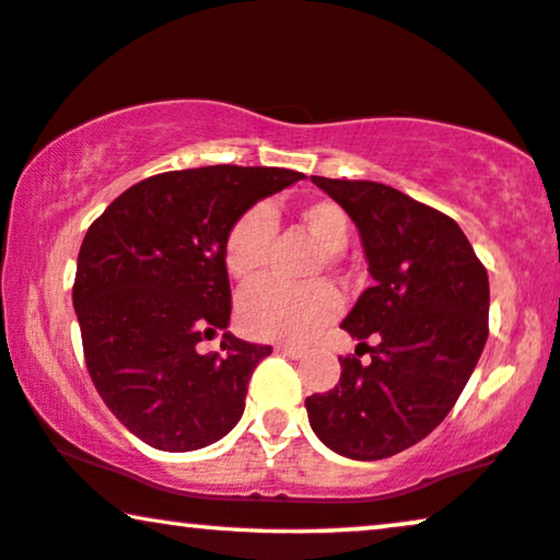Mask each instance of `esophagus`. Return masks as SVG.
I'll list each match as a JSON object with an SVG mask.
<instances>
[{
    "mask_svg": "<svg viewBox=\"0 0 560 560\" xmlns=\"http://www.w3.org/2000/svg\"><path fill=\"white\" fill-rule=\"evenodd\" d=\"M276 350H279V353H284V355H289V358H302L304 355V348H300V346H276Z\"/></svg>",
    "mask_w": 560,
    "mask_h": 560,
    "instance_id": "obj_1",
    "label": "esophagus"
}]
</instances>
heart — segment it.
I'll list each match as a JSON object with an SVG mask.
<instances>
[{"label": "heart", "instance_id": "obj_1", "mask_svg": "<svg viewBox=\"0 0 560 560\" xmlns=\"http://www.w3.org/2000/svg\"><path fill=\"white\" fill-rule=\"evenodd\" d=\"M302 225L317 237L325 248L323 264L338 268L342 248L350 237V220L340 205L330 199H315L300 207ZM276 233L273 212L266 205H256L237 214L222 241V264L230 279L250 284L264 271L268 250ZM340 312V296L327 281L292 287L281 281H260L237 300V323L243 332L258 340L302 342L332 323Z\"/></svg>", "mask_w": 560, "mask_h": 560}]
</instances>
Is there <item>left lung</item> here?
I'll use <instances>...</instances> for the list:
<instances>
[{
  "mask_svg": "<svg viewBox=\"0 0 560 560\" xmlns=\"http://www.w3.org/2000/svg\"><path fill=\"white\" fill-rule=\"evenodd\" d=\"M312 182L355 222L374 287L342 319L361 342L340 355V382L304 401L310 424L340 456L389 458L430 435L471 378L489 338V276L448 214L386 184Z\"/></svg>",
  "mask_w": 560,
  "mask_h": 560,
  "instance_id": "obj_1",
  "label": "left lung"
}]
</instances>
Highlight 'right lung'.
Segmentation results:
<instances>
[{"label":"right lung","instance_id":"1","mask_svg":"<svg viewBox=\"0 0 560 560\" xmlns=\"http://www.w3.org/2000/svg\"><path fill=\"white\" fill-rule=\"evenodd\" d=\"M300 178L230 163L166 171L119 194L86 230L73 310L89 376L151 448H205L243 417L271 346L222 332V350L202 353L233 310L222 241L237 214Z\"/></svg>","mask_w":560,"mask_h":560}]
</instances>
